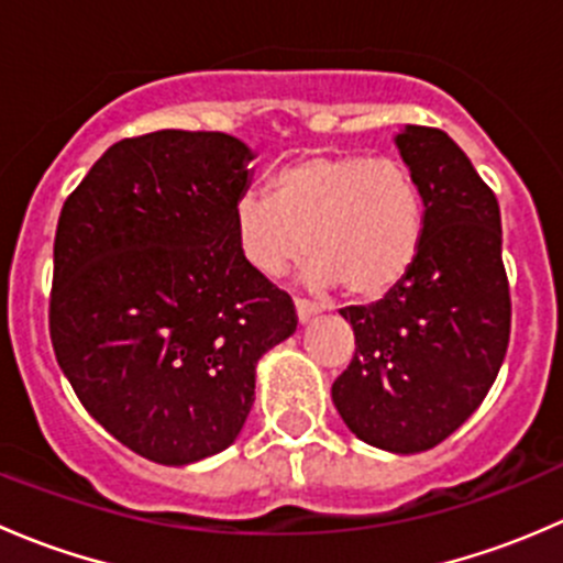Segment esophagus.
Masks as SVG:
<instances>
[{
	"label": "esophagus",
	"instance_id": "obj_1",
	"mask_svg": "<svg viewBox=\"0 0 563 563\" xmlns=\"http://www.w3.org/2000/svg\"><path fill=\"white\" fill-rule=\"evenodd\" d=\"M294 308H297L299 323H308L310 318H313V316L318 313L316 305H313V302H305V299H297V302H294Z\"/></svg>",
	"mask_w": 563,
	"mask_h": 563
}]
</instances>
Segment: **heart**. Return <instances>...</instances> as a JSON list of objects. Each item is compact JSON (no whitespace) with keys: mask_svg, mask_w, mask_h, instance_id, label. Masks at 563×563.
Masks as SVG:
<instances>
[{"mask_svg":"<svg viewBox=\"0 0 563 563\" xmlns=\"http://www.w3.org/2000/svg\"><path fill=\"white\" fill-rule=\"evenodd\" d=\"M234 236L258 275H288L308 253L305 283L382 299L400 286L424 240V201L402 163L367 155H305L269 179V196L245 192Z\"/></svg>","mask_w":563,"mask_h":563,"instance_id":"b5f03b06","label":"heart"}]
</instances>
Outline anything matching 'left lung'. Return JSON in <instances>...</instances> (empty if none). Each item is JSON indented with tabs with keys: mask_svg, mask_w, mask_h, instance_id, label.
<instances>
[{
	"mask_svg": "<svg viewBox=\"0 0 563 563\" xmlns=\"http://www.w3.org/2000/svg\"><path fill=\"white\" fill-rule=\"evenodd\" d=\"M424 201V240L400 286L343 308L356 354L332 384L345 428L395 455L433 450L479 408L509 345L501 212L455 141L435 128L395 133Z\"/></svg>",
	"mask_w": 563,
	"mask_h": 563,
	"instance_id": "1",
	"label": "left lung"
}]
</instances>
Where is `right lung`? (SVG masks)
<instances>
[{
  "mask_svg": "<svg viewBox=\"0 0 563 563\" xmlns=\"http://www.w3.org/2000/svg\"><path fill=\"white\" fill-rule=\"evenodd\" d=\"M253 157L234 135L157 130L108 146L62 207L56 362L89 417L152 463L229 450L261 356L297 332L291 297L236 247Z\"/></svg>",
  "mask_w": 563,
  "mask_h": 563,
  "instance_id": "add662e5",
  "label": "right lung"
}]
</instances>
